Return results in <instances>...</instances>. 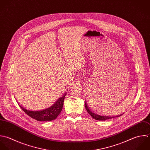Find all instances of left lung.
Here are the masks:
<instances>
[{
	"label": "left lung",
	"instance_id": "1",
	"mask_svg": "<svg viewBox=\"0 0 150 150\" xmlns=\"http://www.w3.org/2000/svg\"><path fill=\"white\" fill-rule=\"evenodd\" d=\"M85 109H86V111L92 117V118H93L95 120H98L105 121V120H108V119H113V118H115V117H120V116H121L122 115V114L120 115L119 116H101V115H98L97 113H94L93 112H92L89 109V108L88 106V105H87L86 101L85 102Z\"/></svg>",
	"mask_w": 150,
	"mask_h": 150
}]
</instances>
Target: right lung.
<instances>
[{"instance_id":"obj_1","label":"right lung","mask_w":150,"mask_h":150,"mask_svg":"<svg viewBox=\"0 0 150 150\" xmlns=\"http://www.w3.org/2000/svg\"><path fill=\"white\" fill-rule=\"evenodd\" d=\"M66 94L67 92L61 97L59 98L52 106L45 109L41 110H32L26 109L20 105L19 106L27 115L37 121H51L55 120L61 112Z\"/></svg>"}]
</instances>
